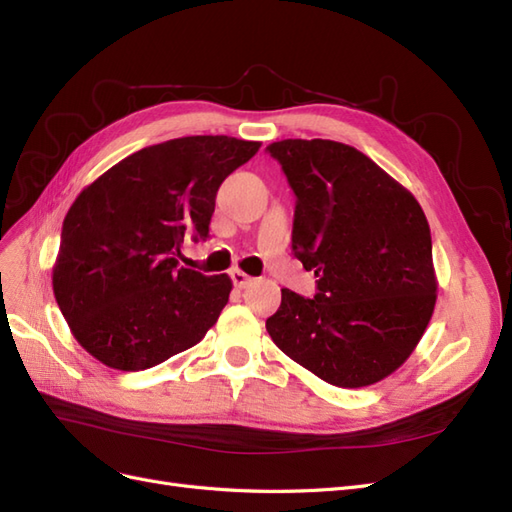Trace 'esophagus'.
<instances>
[{
    "instance_id": "34e87169",
    "label": "esophagus",
    "mask_w": 512,
    "mask_h": 512,
    "mask_svg": "<svg viewBox=\"0 0 512 512\" xmlns=\"http://www.w3.org/2000/svg\"><path fill=\"white\" fill-rule=\"evenodd\" d=\"M230 277H232V284H235V288H247V286L252 284V277L247 275V273H243V271H239V269L232 271Z\"/></svg>"
}]
</instances>
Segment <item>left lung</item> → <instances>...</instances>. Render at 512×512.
I'll use <instances>...</instances> for the list:
<instances>
[{"mask_svg": "<svg viewBox=\"0 0 512 512\" xmlns=\"http://www.w3.org/2000/svg\"><path fill=\"white\" fill-rule=\"evenodd\" d=\"M297 196L292 252L312 299L282 288L275 346L324 382L359 389L406 363L436 305L431 232L416 198L365 153L322 138L267 147Z\"/></svg>", "mask_w": 512, "mask_h": 512, "instance_id": "obj_1", "label": "left lung"}]
</instances>
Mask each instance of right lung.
<instances>
[{"mask_svg": "<svg viewBox=\"0 0 512 512\" xmlns=\"http://www.w3.org/2000/svg\"><path fill=\"white\" fill-rule=\"evenodd\" d=\"M260 149L232 136H183L132 153L76 196L53 267L72 335L121 371L196 346L220 318L230 277L179 267L185 237L207 239L222 181Z\"/></svg>", "mask_w": 512, "mask_h": 512, "instance_id": "obj_1", "label": "right lung"}]
</instances>
